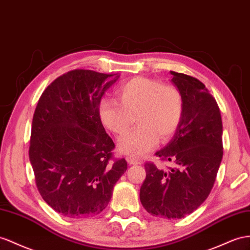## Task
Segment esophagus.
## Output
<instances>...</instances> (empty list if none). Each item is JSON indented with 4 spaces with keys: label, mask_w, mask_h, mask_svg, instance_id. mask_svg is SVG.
<instances>
[{
    "label": "esophagus",
    "mask_w": 250,
    "mask_h": 250,
    "mask_svg": "<svg viewBox=\"0 0 250 250\" xmlns=\"http://www.w3.org/2000/svg\"><path fill=\"white\" fill-rule=\"evenodd\" d=\"M126 162H127V164H129V165H139V164H142V163H140V161H138V159L133 158L131 156H127L126 157Z\"/></svg>",
    "instance_id": "obj_1"
}]
</instances>
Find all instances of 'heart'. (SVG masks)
I'll return each mask as SVG.
<instances>
[{
  "label": "heart",
  "mask_w": 250,
  "mask_h": 250,
  "mask_svg": "<svg viewBox=\"0 0 250 250\" xmlns=\"http://www.w3.org/2000/svg\"><path fill=\"white\" fill-rule=\"evenodd\" d=\"M119 100L104 98L99 104L100 119L115 135L129 132L136 117L138 126L120 139L118 150L140 158L163 142L170 139L180 126L184 101L175 86L145 77H137L116 89Z\"/></svg>",
  "instance_id": "heart-1"
}]
</instances>
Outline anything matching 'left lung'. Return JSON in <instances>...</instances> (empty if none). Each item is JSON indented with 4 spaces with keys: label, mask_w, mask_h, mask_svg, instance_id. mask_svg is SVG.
<instances>
[{
    "label": "left lung",
    "mask_w": 250,
    "mask_h": 250,
    "mask_svg": "<svg viewBox=\"0 0 250 250\" xmlns=\"http://www.w3.org/2000/svg\"><path fill=\"white\" fill-rule=\"evenodd\" d=\"M170 73L183 96L184 113L173 138L155 155L174 167L146 163L139 197L152 215L182 219L200 207L213 187L223 157V125L219 105L204 83Z\"/></svg>",
    "instance_id": "left-lung-1"
}]
</instances>
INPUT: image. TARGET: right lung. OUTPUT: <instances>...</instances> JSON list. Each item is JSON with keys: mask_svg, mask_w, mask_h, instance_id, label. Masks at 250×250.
Listing matches in <instances>:
<instances>
[{"mask_svg": "<svg viewBox=\"0 0 250 250\" xmlns=\"http://www.w3.org/2000/svg\"><path fill=\"white\" fill-rule=\"evenodd\" d=\"M118 74L74 69L45 88L31 125L29 161L38 191L63 216L100 213L127 169L99 116V104Z\"/></svg>", "mask_w": 250, "mask_h": 250, "instance_id": "right-lung-1", "label": "right lung"}]
</instances>
